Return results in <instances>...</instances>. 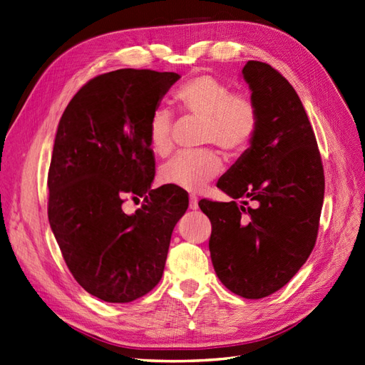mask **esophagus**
<instances>
[{
	"mask_svg": "<svg viewBox=\"0 0 365 365\" xmlns=\"http://www.w3.org/2000/svg\"><path fill=\"white\" fill-rule=\"evenodd\" d=\"M197 207H199V199H197L195 195H191V197H190V210L195 211Z\"/></svg>",
	"mask_w": 365,
	"mask_h": 365,
	"instance_id": "obj_1",
	"label": "esophagus"
}]
</instances>
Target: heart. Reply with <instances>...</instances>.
Instances as JSON below:
<instances>
[{
	"label": "heart",
	"instance_id": "obj_1",
	"mask_svg": "<svg viewBox=\"0 0 365 365\" xmlns=\"http://www.w3.org/2000/svg\"><path fill=\"white\" fill-rule=\"evenodd\" d=\"M174 102L185 114L203 119L200 142L218 145L231 155L252 147L259 131V110L254 98L212 75H199L175 91ZM151 151L165 158L173 151V116L165 107L154 108L148 120ZM223 170L222 155L205 148L183 153L163 165L160 180L190 192H199Z\"/></svg>",
	"mask_w": 365,
	"mask_h": 365
}]
</instances>
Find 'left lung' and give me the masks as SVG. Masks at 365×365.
<instances>
[{
	"mask_svg": "<svg viewBox=\"0 0 365 365\" xmlns=\"http://www.w3.org/2000/svg\"><path fill=\"white\" fill-rule=\"evenodd\" d=\"M242 73L259 110V131L217 183L234 200L203 199L199 206L212 225L210 252L218 279L231 292L258 299L287 284L314 249L324 170L307 113L287 79L259 61H247Z\"/></svg>",
	"mask_w": 365,
	"mask_h": 365,
	"instance_id": "1",
	"label": "left lung"
}]
</instances>
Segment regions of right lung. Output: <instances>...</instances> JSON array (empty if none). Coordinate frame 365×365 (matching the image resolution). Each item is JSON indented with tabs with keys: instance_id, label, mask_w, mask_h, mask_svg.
<instances>
[{
	"instance_id": "obj_1",
	"label": "right lung",
	"mask_w": 365,
	"mask_h": 365,
	"mask_svg": "<svg viewBox=\"0 0 365 365\" xmlns=\"http://www.w3.org/2000/svg\"><path fill=\"white\" fill-rule=\"evenodd\" d=\"M173 71L120 68L88 81L59 120L48 168V222L71 275L107 303H130L159 283L171 234L188 210L175 186L151 190L154 108ZM144 197L128 216L124 197Z\"/></svg>"
}]
</instances>
